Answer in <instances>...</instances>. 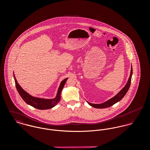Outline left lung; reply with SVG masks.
Segmentation results:
<instances>
[{
	"mask_svg": "<svg viewBox=\"0 0 150 150\" xmlns=\"http://www.w3.org/2000/svg\"><path fill=\"white\" fill-rule=\"evenodd\" d=\"M132 67H131V71H130V76L129 77L128 82L127 83V84L113 98H112L111 99L108 100L106 102L101 103V104H93V103H89L88 102V103L92 107H95V108H105L106 107H110L111 106H112L113 105H114L115 103H117L118 102H119L120 100H121L126 95V93H127L128 91L129 90V88L130 86V83H131V79H132Z\"/></svg>",
	"mask_w": 150,
	"mask_h": 150,
	"instance_id": "8db88e82",
	"label": "left lung"
}]
</instances>
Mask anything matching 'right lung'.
Masks as SVG:
<instances>
[{
  "instance_id": "add662e5",
  "label": "right lung",
  "mask_w": 150,
  "mask_h": 150,
  "mask_svg": "<svg viewBox=\"0 0 150 150\" xmlns=\"http://www.w3.org/2000/svg\"><path fill=\"white\" fill-rule=\"evenodd\" d=\"M14 78L15 80L16 86L18 92L19 93L20 95L21 96L22 99L29 105H30L32 107H35L38 109L40 110H46L51 108L55 106H56L58 102L60 101L61 99V93L62 90L64 86L65 83L66 82L68 78L64 79L61 83L59 86V87L58 90V92L57 94L56 97L54 99H43L39 98L36 97H33L27 93L25 91H24L21 88V86L19 85L18 83L14 74Z\"/></svg>"
}]
</instances>
